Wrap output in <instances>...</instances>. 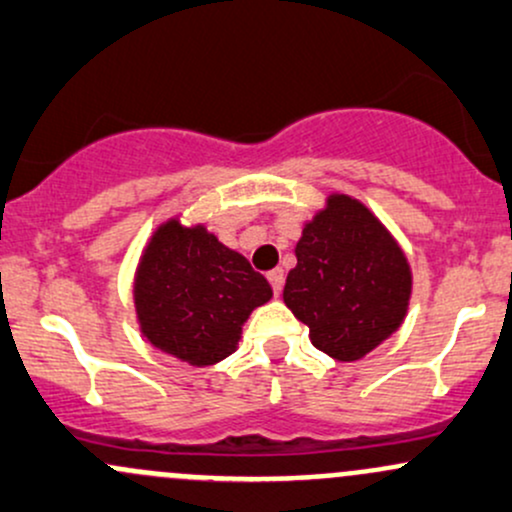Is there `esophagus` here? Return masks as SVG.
<instances>
[{
	"instance_id": "1",
	"label": "esophagus",
	"mask_w": 512,
	"mask_h": 512,
	"mask_svg": "<svg viewBox=\"0 0 512 512\" xmlns=\"http://www.w3.org/2000/svg\"><path fill=\"white\" fill-rule=\"evenodd\" d=\"M268 283H271L276 298H280V290H283V283H285V273L280 271V268H273V271L268 273Z\"/></svg>"
}]
</instances>
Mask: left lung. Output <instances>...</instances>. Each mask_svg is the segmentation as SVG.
<instances>
[{
  "mask_svg": "<svg viewBox=\"0 0 512 512\" xmlns=\"http://www.w3.org/2000/svg\"><path fill=\"white\" fill-rule=\"evenodd\" d=\"M298 266L283 300L310 342L337 361H359L393 337L412 298V268L386 224L361 200L329 192L302 224Z\"/></svg>",
  "mask_w": 512,
  "mask_h": 512,
  "instance_id": "8db88e82",
  "label": "left lung"
}]
</instances>
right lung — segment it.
I'll list each match as a JSON object with an SVG mask.
<instances>
[{
  "label": "right lung",
  "mask_w": 512,
  "mask_h": 512,
  "mask_svg": "<svg viewBox=\"0 0 512 512\" xmlns=\"http://www.w3.org/2000/svg\"><path fill=\"white\" fill-rule=\"evenodd\" d=\"M131 295L136 324L153 349L205 368L234 354L241 327L273 290L205 224L173 214L148 236Z\"/></svg>",
  "instance_id": "1"
}]
</instances>
